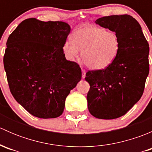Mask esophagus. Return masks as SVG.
I'll return each mask as SVG.
<instances>
[{
	"label": "esophagus",
	"mask_w": 152,
	"mask_h": 152,
	"mask_svg": "<svg viewBox=\"0 0 152 152\" xmlns=\"http://www.w3.org/2000/svg\"><path fill=\"white\" fill-rule=\"evenodd\" d=\"M82 79H85V76H86V71L85 70H82Z\"/></svg>",
	"instance_id": "34e87169"
}]
</instances>
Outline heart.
Listing matches in <instances>:
<instances>
[{
  "instance_id": "1",
  "label": "heart",
  "mask_w": 152,
  "mask_h": 152,
  "mask_svg": "<svg viewBox=\"0 0 152 152\" xmlns=\"http://www.w3.org/2000/svg\"><path fill=\"white\" fill-rule=\"evenodd\" d=\"M67 39L63 50L70 60L77 58L82 50V59L89 68L102 70L108 67L117 57L120 40L117 34L90 25L78 27Z\"/></svg>"
}]
</instances>
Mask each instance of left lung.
Wrapping results in <instances>:
<instances>
[{
    "label": "left lung",
    "mask_w": 152,
    "mask_h": 152,
    "mask_svg": "<svg viewBox=\"0 0 152 152\" xmlns=\"http://www.w3.org/2000/svg\"><path fill=\"white\" fill-rule=\"evenodd\" d=\"M96 24L115 32L120 50L115 60L103 70L88 71L87 107L99 119L118 118L141 98L149 73V45L139 23L128 15L99 18Z\"/></svg>",
    "instance_id": "1"
}]
</instances>
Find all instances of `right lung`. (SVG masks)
Here are the masks:
<instances>
[{"label": "right lung", "instance_id": "add662e5", "mask_svg": "<svg viewBox=\"0 0 152 152\" xmlns=\"http://www.w3.org/2000/svg\"><path fill=\"white\" fill-rule=\"evenodd\" d=\"M70 31L62 21H23L9 37L4 69L15 100L30 114L54 118L82 79L79 65L67 60L63 45Z\"/></svg>", "mask_w": 152, "mask_h": 152}]
</instances>
